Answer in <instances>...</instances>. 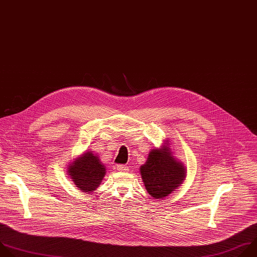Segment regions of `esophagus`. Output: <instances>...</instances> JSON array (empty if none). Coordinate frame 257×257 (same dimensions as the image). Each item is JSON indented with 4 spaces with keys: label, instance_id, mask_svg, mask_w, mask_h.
<instances>
[{
    "label": "esophagus",
    "instance_id": "34e87169",
    "mask_svg": "<svg viewBox=\"0 0 257 257\" xmlns=\"http://www.w3.org/2000/svg\"><path fill=\"white\" fill-rule=\"evenodd\" d=\"M116 169L118 171H121V172H126L128 170L126 165H116Z\"/></svg>",
    "mask_w": 257,
    "mask_h": 257
}]
</instances>
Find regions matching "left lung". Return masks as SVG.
<instances>
[{
  "instance_id": "obj_1",
  "label": "left lung",
  "mask_w": 257,
  "mask_h": 257,
  "mask_svg": "<svg viewBox=\"0 0 257 257\" xmlns=\"http://www.w3.org/2000/svg\"><path fill=\"white\" fill-rule=\"evenodd\" d=\"M167 142L163 147L152 149L147 162L140 168L148 193L157 199L166 197L177 189L186 176L185 166L173 157Z\"/></svg>"
}]
</instances>
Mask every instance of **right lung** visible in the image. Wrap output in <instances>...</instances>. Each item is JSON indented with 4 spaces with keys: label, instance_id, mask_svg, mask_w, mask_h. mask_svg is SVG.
<instances>
[{
    "label": "right lung",
    "instance_id": "right-lung-1",
    "mask_svg": "<svg viewBox=\"0 0 257 257\" xmlns=\"http://www.w3.org/2000/svg\"><path fill=\"white\" fill-rule=\"evenodd\" d=\"M68 173L79 190L91 193L103 179L106 169L94 152L86 151L70 164Z\"/></svg>",
    "mask_w": 257,
    "mask_h": 257
}]
</instances>
